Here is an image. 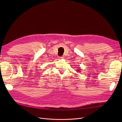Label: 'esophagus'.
<instances>
[{"label":"esophagus","mask_w":122,"mask_h":122,"mask_svg":"<svg viewBox=\"0 0 122 122\" xmlns=\"http://www.w3.org/2000/svg\"><path fill=\"white\" fill-rule=\"evenodd\" d=\"M63 57H59V59H63Z\"/></svg>","instance_id":"obj_1"}]
</instances>
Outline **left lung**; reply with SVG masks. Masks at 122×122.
<instances>
[{
  "mask_svg": "<svg viewBox=\"0 0 122 122\" xmlns=\"http://www.w3.org/2000/svg\"><path fill=\"white\" fill-rule=\"evenodd\" d=\"M80 70H81L80 69H77V70H76V71H79Z\"/></svg>",
  "mask_w": 122,
  "mask_h": 122,
  "instance_id": "left-lung-1",
  "label": "left lung"
}]
</instances>
